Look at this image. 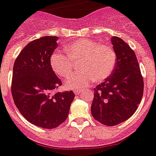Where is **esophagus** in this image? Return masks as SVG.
Returning <instances> with one entry per match:
<instances>
[{
    "instance_id": "1",
    "label": "esophagus",
    "mask_w": 156,
    "mask_h": 156,
    "mask_svg": "<svg viewBox=\"0 0 156 156\" xmlns=\"http://www.w3.org/2000/svg\"><path fill=\"white\" fill-rule=\"evenodd\" d=\"M81 89H78V88H75V89L74 90V92H75V94H79V93L81 92Z\"/></svg>"
}]
</instances>
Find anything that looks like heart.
Listing matches in <instances>:
<instances>
[{
  "mask_svg": "<svg viewBox=\"0 0 156 156\" xmlns=\"http://www.w3.org/2000/svg\"><path fill=\"white\" fill-rule=\"evenodd\" d=\"M65 51L68 57L59 52L51 54L49 62L52 71L62 78H68L73 72V63L80 62L83 71L68 78V88L86 87L92 80L104 81L115 67L116 55L112 48L91 39H78L65 46Z\"/></svg>",
  "mask_w": 156,
  "mask_h": 156,
  "instance_id": "b5f03b06",
  "label": "heart"
}]
</instances>
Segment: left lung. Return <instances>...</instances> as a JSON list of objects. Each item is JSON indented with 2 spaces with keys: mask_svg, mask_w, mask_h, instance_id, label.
Segmentation results:
<instances>
[{
  "mask_svg": "<svg viewBox=\"0 0 156 156\" xmlns=\"http://www.w3.org/2000/svg\"><path fill=\"white\" fill-rule=\"evenodd\" d=\"M116 55L112 74L94 88L91 111L95 120L114 126L129 119L140 104L144 83L135 52L119 37H112Z\"/></svg>",
  "mask_w": 156,
  "mask_h": 156,
  "instance_id": "left-lung-1",
  "label": "left lung"
}]
</instances>
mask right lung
<instances>
[{
  "instance_id": "right-lung-1",
  "label": "right lung",
  "mask_w": 156,
  "mask_h": 156,
  "mask_svg": "<svg viewBox=\"0 0 156 156\" xmlns=\"http://www.w3.org/2000/svg\"><path fill=\"white\" fill-rule=\"evenodd\" d=\"M58 39L44 36L30 41L17 57L13 68L14 104L24 119L43 129H54L66 120L75 96L72 91L53 93L62 85L49 62Z\"/></svg>"
}]
</instances>
